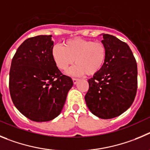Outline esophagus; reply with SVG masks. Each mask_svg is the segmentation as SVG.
<instances>
[{
  "instance_id": "34e87169",
  "label": "esophagus",
  "mask_w": 150,
  "mask_h": 150,
  "mask_svg": "<svg viewBox=\"0 0 150 150\" xmlns=\"http://www.w3.org/2000/svg\"><path fill=\"white\" fill-rule=\"evenodd\" d=\"M78 80H79V79H78V78H72V81H73V83H75V84H76L77 82L78 81Z\"/></svg>"
}]
</instances>
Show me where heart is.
Wrapping results in <instances>:
<instances>
[{
  "label": "heart",
  "mask_w": 150,
  "mask_h": 150,
  "mask_svg": "<svg viewBox=\"0 0 150 150\" xmlns=\"http://www.w3.org/2000/svg\"><path fill=\"white\" fill-rule=\"evenodd\" d=\"M108 50L102 42L74 38L63 42V46L55 45L52 49V57L57 67L67 71L74 63L76 65L70 70L72 75H94L105 65Z\"/></svg>",
  "instance_id": "obj_1"
}]
</instances>
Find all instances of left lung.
Listing matches in <instances>:
<instances>
[{
    "label": "left lung",
    "mask_w": 150,
    "mask_h": 150,
    "mask_svg": "<svg viewBox=\"0 0 150 150\" xmlns=\"http://www.w3.org/2000/svg\"><path fill=\"white\" fill-rule=\"evenodd\" d=\"M108 50L102 69L88 80L85 102L92 114L102 119L121 115L133 103L137 89V67L132 50L114 36L103 34Z\"/></svg>",
    "instance_id": "1"
}]
</instances>
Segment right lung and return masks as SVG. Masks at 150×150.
I'll return each mask as SVG.
<instances>
[{
	"mask_svg": "<svg viewBox=\"0 0 150 150\" xmlns=\"http://www.w3.org/2000/svg\"><path fill=\"white\" fill-rule=\"evenodd\" d=\"M52 35L27 39L16 51L9 70L12 101L23 115L35 122L52 120L60 114L73 85L52 57Z\"/></svg>",
	"mask_w": 150,
	"mask_h": 150,
	"instance_id": "add662e5",
	"label": "right lung"
}]
</instances>
